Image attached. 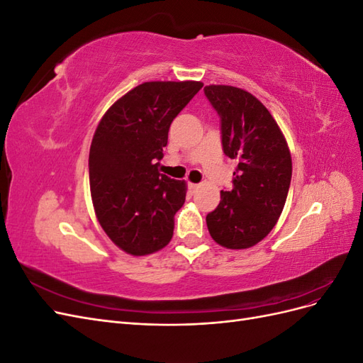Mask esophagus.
<instances>
[{"mask_svg": "<svg viewBox=\"0 0 363 363\" xmlns=\"http://www.w3.org/2000/svg\"><path fill=\"white\" fill-rule=\"evenodd\" d=\"M188 188H189L191 192H195L196 189H199V184H196V183H188Z\"/></svg>", "mask_w": 363, "mask_h": 363, "instance_id": "1", "label": "esophagus"}]
</instances>
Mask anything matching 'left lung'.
I'll return each mask as SVG.
<instances>
[{
  "label": "left lung",
  "mask_w": 363,
  "mask_h": 363,
  "mask_svg": "<svg viewBox=\"0 0 363 363\" xmlns=\"http://www.w3.org/2000/svg\"><path fill=\"white\" fill-rule=\"evenodd\" d=\"M221 118L224 155L238 160L233 188L206 216L208 233L230 250L256 245L276 225L286 203L292 159L276 119L255 95L235 86L204 87Z\"/></svg>",
  "instance_id": "1"
}]
</instances>
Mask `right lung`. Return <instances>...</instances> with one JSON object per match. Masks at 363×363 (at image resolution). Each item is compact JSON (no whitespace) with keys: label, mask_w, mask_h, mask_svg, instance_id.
Returning a JSON list of instances; mask_svg holds the SVG:
<instances>
[{"label":"right lung","mask_w":363,"mask_h":363,"mask_svg":"<svg viewBox=\"0 0 363 363\" xmlns=\"http://www.w3.org/2000/svg\"><path fill=\"white\" fill-rule=\"evenodd\" d=\"M201 82H147L115 101L89 151L91 196L98 223L131 256L167 247L186 183L160 174L169 125Z\"/></svg>","instance_id":"add662e5"}]
</instances>
